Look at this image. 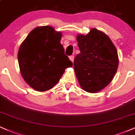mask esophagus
<instances>
[{"instance_id":"esophagus-1","label":"esophagus","mask_w":135,"mask_h":135,"mask_svg":"<svg viewBox=\"0 0 135 135\" xmlns=\"http://www.w3.org/2000/svg\"><path fill=\"white\" fill-rule=\"evenodd\" d=\"M69 58H70V60L71 61H74V55H71V56H69Z\"/></svg>"}]
</instances>
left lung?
I'll list each match as a JSON object with an SVG mask.
<instances>
[{"label":"left lung","mask_w":135,"mask_h":135,"mask_svg":"<svg viewBox=\"0 0 135 135\" xmlns=\"http://www.w3.org/2000/svg\"><path fill=\"white\" fill-rule=\"evenodd\" d=\"M77 40L80 53L74 59V70L79 84L85 91L95 93L113 80L118 67V52L110 38L93 28Z\"/></svg>","instance_id":"8db88e82"}]
</instances>
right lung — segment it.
I'll list each match as a JSON object with an SVG mask.
<instances>
[{"label":"right lung","instance_id":"right-lung-1","mask_svg":"<svg viewBox=\"0 0 135 135\" xmlns=\"http://www.w3.org/2000/svg\"><path fill=\"white\" fill-rule=\"evenodd\" d=\"M61 33L51 26L38 27L21 44L18 62L21 75L32 88L38 91L51 89L65 69L73 63L65 54L60 43Z\"/></svg>","mask_w":135,"mask_h":135}]
</instances>
